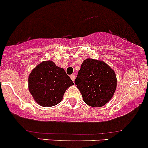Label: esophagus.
Wrapping results in <instances>:
<instances>
[{
    "label": "esophagus",
    "instance_id": "34e87169",
    "mask_svg": "<svg viewBox=\"0 0 148 148\" xmlns=\"http://www.w3.org/2000/svg\"><path fill=\"white\" fill-rule=\"evenodd\" d=\"M71 80H73V81H75V74L71 75Z\"/></svg>",
    "mask_w": 148,
    "mask_h": 148
}]
</instances>
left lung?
<instances>
[{
  "label": "left lung",
  "mask_w": 148,
  "mask_h": 148,
  "mask_svg": "<svg viewBox=\"0 0 148 148\" xmlns=\"http://www.w3.org/2000/svg\"><path fill=\"white\" fill-rule=\"evenodd\" d=\"M75 84L87 105L99 108L105 106L113 96L117 78L114 71L107 63L88 58L82 63Z\"/></svg>",
  "instance_id": "8db88e82"
}]
</instances>
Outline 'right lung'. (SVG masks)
Masks as SVG:
<instances>
[{
    "label": "right lung",
    "instance_id": "right-lung-1",
    "mask_svg": "<svg viewBox=\"0 0 148 148\" xmlns=\"http://www.w3.org/2000/svg\"><path fill=\"white\" fill-rule=\"evenodd\" d=\"M74 85L65 70L51 60L42 61L31 71L28 89L36 103L42 107L58 104L65 90Z\"/></svg>",
    "mask_w": 148,
    "mask_h": 148
}]
</instances>
